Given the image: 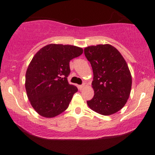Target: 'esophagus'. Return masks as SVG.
<instances>
[{
  "instance_id": "esophagus-1",
  "label": "esophagus",
  "mask_w": 155,
  "mask_h": 155,
  "mask_svg": "<svg viewBox=\"0 0 155 155\" xmlns=\"http://www.w3.org/2000/svg\"><path fill=\"white\" fill-rule=\"evenodd\" d=\"M85 87H86V84H85L84 83L83 84H81V85H79V88L80 89V90H82V89L84 88Z\"/></svg>"
}]
</instances>
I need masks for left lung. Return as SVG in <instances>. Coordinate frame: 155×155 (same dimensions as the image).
I'll list each match as a JSON object with an SVG mask.
<instances>
[{
  "mask_svg": "<svg viewBox=\"0 0 155 155\" xmlns=\"http://www.w3.org/2000/svg\"><path fill=\"white\" fill-rule=\"evenodd\" d=\"M84 55L93 71L94 96L88 106L100 114L111 115L124 107L132 87V76L125 60L110 44L90 46Z\"/></svg>",
  "mask_w": 155,
  "mask_h": 155,
  "instance_id": "obj_1",
  "label": "left lung"
}]
</instances>
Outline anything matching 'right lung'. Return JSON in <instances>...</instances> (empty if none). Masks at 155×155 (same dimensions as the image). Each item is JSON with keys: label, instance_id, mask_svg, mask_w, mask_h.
I'll return each instance as SVG.
<instances>
[{"label": "right lung", "instance_id": "1", "mask_svg": "<svg viewBox=\"0 0 155 155\" xmlns=\"http://www.w3.org/2000/svg\"><path fill=\"white\" fill-rule=\"evenodd\" d=\"M83 53L72 45L48 44L34 55L25 75V89L31 106L41 116L51 118L68 107L78 91L70 84V60Z\"/></svg>", "mask_w": 155, "mask_h": 155}]
</instances>
